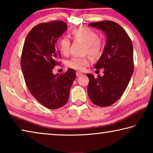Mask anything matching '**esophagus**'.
I'll return each mask as SVG.
<instances>
[{"instance_id": "obj_1", "label": "esophagus", "mask_w": 153, "mask_h": 153, "mask_svg": "<svg viewBox=\"0 0 153 153\" xmlns=\"http://www.w3.org/2000/svg\"><path fill=\"white\" fill-rule=\"evenodd\" d=\"M82 75H83V74L82 73H81V72H79V71H77V72H76V76L78 77V76H82Z\"/></svg>"}]
</instances>
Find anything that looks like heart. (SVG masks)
Here are the masks:
<instances>
[{"label":"heart","mask_w":153,"mask_h":153,"mask_svg":"<svg viewBox=\"0 0 153 153\" xmlns=\"http://www.w3.org/2000/svg\"><path fill=\"white\" fill-rule=\"evenodd\" d=\"M72 37L74 40H82L86 44L84 53H88L93 57L100 55L102 51V45L98 39V36L94 31L85 27L74 28L71 32ZM71 42L69 38L64 36L61 38L59 42L61 53L64 55H68L70 49ZM90 63L88 57H74L67 62V65L76 70L83 71Z\"/></svg>","instance_id":"1"}]
</instances>
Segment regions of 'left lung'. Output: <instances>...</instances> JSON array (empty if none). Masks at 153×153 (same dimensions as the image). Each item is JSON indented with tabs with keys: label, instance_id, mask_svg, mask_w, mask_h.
Wrapping results in <instances>:
<instances>
[{
	"label": "left lung",
	"instance_id": "obj_1",
	"mask_svg": "<svg viewBox=\"0 0 153 153\" xmlns=\"http://www.w3.org/2000/svg\"><path fill=\"white\" fill-rule=\"evenodd\" d=\"M89 26L102 30L107 36L102 54L94 65L104 69V75L89 78L88 94L91 101L100 107L115 103L125 92L134 71L133 45L125 30L111 21L90 23Z\"/></svg>",
	"mask_w": 153,
	"mask_h": 153
}]
</instances>
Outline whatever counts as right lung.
I'll list each match as a JSON object with an SVG mask.
<instances>
[{"label": "right lung", "mask_w": 153, "mask_h": 153, "mask_svg": "<svg viewBox=\"0 0 153 153\" xmlns=\"http://www.w3.org/2000/svg\"><path fill=\"white\" fill-rule=\"evenodd\" d=\"M67 30V24L62 21L38 24L28 33L23 47L21 67L27 88L40 104L50 109L66 104L76 77L73 69L61 75L53 73L61 56L56 45Z\"/></svg>", "instance_id": "1"}]
</instances>
